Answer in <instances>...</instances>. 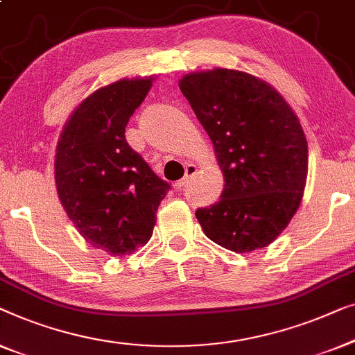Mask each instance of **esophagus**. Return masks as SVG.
Segmentation results:
<instances>
[{
  "label": "esophagus",
  "mask_w": 355,
  "mask_h": 355,
  "mask_svg": "<svg viewBox=\"0 0 355 355\" xmlns=\"http://www.w3.org/2000/svg\"><path fill=\"white\" fill-rule=\"evenodd\" d=\"M196 173H198V167L194 166V164H188L187 168H184V178L180 180V182H177L175 184H173V188H175L177 191H180V189H183L189 183V180H191L194 175H196Z\"/></svg>",
  "instance_id": "1"
}]
</instances>
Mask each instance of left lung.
I'll return each mask as SVG.
<instances>
[{"mask_svg": "<svg viewBox=\"0 0 355 355\" xmlns=\"http://www.w3.org/2000/svg\"><path fill=\"white\" fill-rule=\"evenodd\" d=\"M178 87L214 144L217 202L198 209L209 239L244 254L267 248L302 201L309 148L293 107L270 83L234 69L189 72Z\"/></svg>", "mask_w": 355, "mask_h": 355, "instance_id": "1", "label": "left lung"}]
</instances>
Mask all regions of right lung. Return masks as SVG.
Segmentation results:
<instances>
[{
    "label": "right lung",
    "mask_w": 355,
    "mask_h": 355,
    "mask_svg": "<svg viewBox=\"0 0 355 355\" xmlns=\"http://www.w3.org/2000/svg\"><path fill=\"white\" fill-rule=\"evenodd\" d=\"M153 82L154 76L121 78L88 94L56 144L59 201L85 241L111 257L149 241L168 189L125 139L130 117Z\"/></svg>",
    "instance_id": "add662e5"
}]
</instances>
